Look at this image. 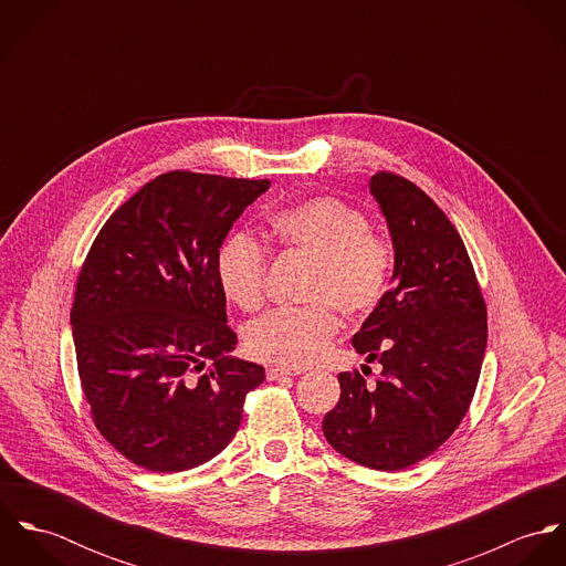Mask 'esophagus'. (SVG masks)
I'll use <instances>...</instances> for the list:
<instances>
[{
	"label": "esophagus",
	"mask_w": 566,
	"mask_h": 566,
	"mask_svg": "<svg viewBox=\"0 0 566 566\" xmlns=\"http://www.w3.org/2000/svg\"><path fill=\"white\" fill-rule=\"evenodd\" d=\"M303 370H298V368H279V366H270L268 370H265V377H268V381H276V379H283V377H296V375H301Z\"/></svg>",
	"instance_id": "esophagus-1"
}]
</instances>
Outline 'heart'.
<instances>
[{"label":"heart","instance_id":"obj_1","mask_svg":"<svg viewBox=\"0 0 566 566\" xmlns=\"http://www.w3.org/2000/svg\"><path fill=\"white\" fill-rule=\"evenodd\" d=\"M268 235L283 250L314 261L307 310H274L245 328V348L261 361L305 368L326 353L337 321L331 303L346 318L373 314L390 292L395 248L370 233L368 218L331 196L310 198L276 211ZM265 250L245 233L229 235L216 254L222 294L242 312L263 303Z\"/></svg>","mask_w":566,"mask_h":566}]
</instances>
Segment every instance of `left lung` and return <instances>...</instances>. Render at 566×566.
Wrapping results in <instances>:
<instances>
[{"mask_svg":"<svg viewBox=\"0 0 566 566\" xmlns=\"http://www.w3.org/2000/svg\"><path fill=\"white\" fill-rule=\"evenodd\" d=\"M370 193L392 238L395 272L353 346L384 370L375 386L357 370L339 373L342 395L323 431L344 458L401 471L431 455L467 416L488 324L473 263L442 209L390 171L370 178Z\"/></svg>","mask_w":566,"mask_h":566,"instance_id":"left-lung-1","label":"left lung"}]
</instances>
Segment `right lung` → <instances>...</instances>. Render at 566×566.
<instances>
[{"label": "right lung", "instance_id": "right-lung-1", "mask_svg": "<svg viewBox=\"0 0 566 566\" xmlns=\"http://www.w3.org/2000/svg\"><path fill=\"white\" fill-rule=\"evenodd\" d=\"M270 180L167 171L102 227L72 307L82 392L133 464L178 473L216 458L263 384L233 355L216 254Z\"/></svg>", "mask_w": 566, "mask_h": 566}]
</instances>
